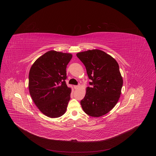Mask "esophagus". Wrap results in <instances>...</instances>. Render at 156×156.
Wrapping results in <instances>:
<instances>
[{
	"label": "esophagus",
	"mask_w": 156,
	"mask_h": 156,
	"mask_svg": "<svg viewBox=\"0 0 156 156\" xmlns=\"http://www.w3.org/2000/svg\"><path fill=\"white\" fill-rule=\"evenodd\" d=\"M74 88L75 89H78V88H80V85H74Z\"/></svg>",
	"instance_id": "esophagus-1"
}]
</instances>
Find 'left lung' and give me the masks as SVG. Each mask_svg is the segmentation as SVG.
<instances>
[{"mask_svg": "<svg viewBox=\"0 0 156 156\" xmlns=\"http://www.w3.org/2000/svg\"><path fill=\"white\" fill-rule=\"evenodd\" d=\"M76 56L92 80L81 101L82 108L90 116H103L114 108L121 94L123 79L119 64L110 55L97 49L78 52Z\"/></svg>", "mask_w": 156, "mask_h": 156, "instance_id": "obj_1", "label": "left lung"}]
</instances>
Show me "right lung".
Listing matches in <instances>:
<instances>
[{
  "label": "right lung",
  "instance_id": "obj_1",
  "mask_svg": "<svg viewBox=\"0 0 156 156\" xmlns=\"http://www.w3.org/2000/svg\"><path fill=\"white\" fill-rule=\"evenodd\" d=\"M72 57L71 54L49 51L40 57L30 68V95L39 110L48 117L58 118L67 110L71 89L65 80L67 66Z\"/></svg>",
  "mask_w": 156,
  "mask_h": 156
}]
</instances>
